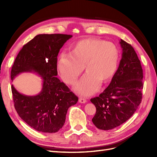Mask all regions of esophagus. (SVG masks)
<instances>
[{
  "label": "esophagus",
  "instance_id": "esophagus-1",
  "mask_svg": "<svg viewBox=\"0 0 157 157\" xmlns=\"http://www.w3.org/2000/svg\"><path fill=\"white\" fill-rule=\"evenodd\" d=\"M78 101L80 103H86V99L83 98H79Z\"/></svg>",
  "mask_w": 157,
  "mask_h": 157
}]
</instances>
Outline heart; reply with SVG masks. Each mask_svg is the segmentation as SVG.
I'll return each mask as SVG.
<instances>
[{
    "label": "heart",
    "mask_w": 157,
    "mask_h": 157,
    "mask_svg": "<svg viewBox=\"0 0 157 157\" xmlns=\"http://www.w3.org/2000/svg\"><path fill=\"white\" fill-rule=\"evenodd\" d=\"M118 59V48L113 42L86 39L74 44L71 54L59 56L57 69L66 83L74 84L85 67L87 73L76 85L75 90L83 96H90L98 91L101 82L106 83L113 78Z\"/></svg>",
    "instance_id": "1"
}]
</instances>
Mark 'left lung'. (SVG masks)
I'll use <instances>...</instances> for the list:
<instances>
[{"mask_svg": "<svg viewBox=\"0 0 157 157\" xmlns=\"http://www.w3.org/2000/svg\"><path fill=\"white\" fill-rule=\"evenodd\" d=\"M122 58L111 83L98 97L90 99L96 107L92 118L98 129H113L134 115L141 101L143 70L133 47L121 39Z\"/></svg>", "mask_w": 157, "mask_h": 157, "instance_id": "obj_1", "label": "left lung"}]
</instances>
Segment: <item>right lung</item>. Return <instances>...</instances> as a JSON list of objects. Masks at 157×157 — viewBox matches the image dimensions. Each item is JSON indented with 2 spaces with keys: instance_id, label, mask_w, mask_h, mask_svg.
I'll use <instances>...</instances> for the list:
<instances>
[{
  "instance_id": "add662e5",
  "label": "right lung",
  "mask_w": 157,
  "mask_h": 157,
  "mask_svg": "<svg viewBox=\"0 0 157 157\" xmlns=\"http://www.w3.org/2000/svg\"><path fill=\"white\" fill-rule=\"evenodd\" d=\"M72 35H38L23 46L14 61L11 80L22 73L42 77V90L35 96H26L12 85L14 107L21 119L39 132L55 133L64 125L68 109L78 98L56 77L57 56Z\"/></svg>"
}]
</instances>
